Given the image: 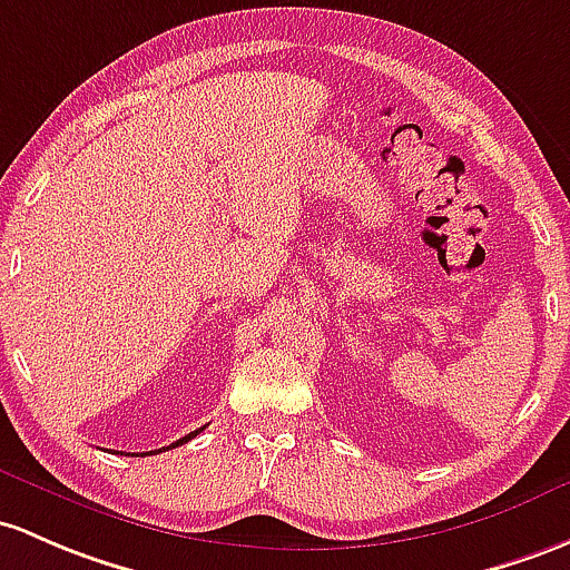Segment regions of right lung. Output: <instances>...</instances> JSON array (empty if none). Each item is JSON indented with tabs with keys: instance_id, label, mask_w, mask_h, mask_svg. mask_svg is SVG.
Wrapping results in <instances>:
<instances>
[{
	"instance_id": "add662e5",
	"label": "right lung",
	"mask_w": 570,
	"mask_h": 570,
	"mask_svg": "<svg viewBox=\"0 0 570 570\" xmlns=\"http://www.w3.org/2000/svg\"><path fill=\"white\" fill-rule=\"evenodd\" d=\"M200 430H195V432H189V434H185V438L181 440H176V443H170V445H165V449H176V445H181V443H187V440H193L195 434H198ZM165 449H160V451H165ZM160 451H157V454H160ZM146 454H149V451H146Z\"/></svg>"
}]
</instances>
